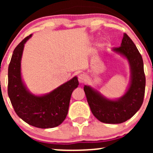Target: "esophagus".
I'll return each mask as SVG.
<instances>
[{"label": "esophagus", "instance_id": "esophagus-1", "mask_svg": "<svg viewBox=\"0 0 153 153\" xmlns=\"http://www.w3.org/2000/svg\"><path fill=\"white\" fill-rule=\"evenodd\" d=\"M87 80V77L86 75H84V74H80L78 75V81L80 83H83V82H85Z\"/></svg>", "mask_w": 153, "mask_h": 153}]
</instances>
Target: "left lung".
Wrapping results in <instances>:
<instances>
[{
	"instance_id": "left-lung-1",
	"label": "left lung",
	"mask_w": 153,
	"mask_h": 153,
	"mask_svg": "<svg viewBox=\"0 0 153 153\" xmlns=\"http://www.w3.org/2000/svg\"><path fill=\"white\" fill-rule=\"evenodd\" d=\"M112 51L129 63L130 80L124 95L111 99L91 85H85L83 89L91 111L96 119L106 124H120L131 118L143 104L145 75L143 57L127 34L123 35L121 46Z\"/></svg>"
}]
</instances>
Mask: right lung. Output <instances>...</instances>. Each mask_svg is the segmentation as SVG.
Wrapping results in <instances>:
<instances>
[{
	"instance_id": "1",
	"label": "right lung",
	"mask_w": 153,
	"mask_h": 153,
	"mask_svg": "<svg viewBox=\"0 0 153 153\" xmlns=\"http://www.w3.org/2000/svg\"><path fill=\"white\" fill-rule=\"evenodd\" d=\"M32 36L26 37L15 48L8 66V94L16 114L33 127L47 129L57 127L67 117L73 91L78 88L75 76L50 93L35 95L26 87L22 75L24 45Z\"/></svg>"
}]
</instances>
